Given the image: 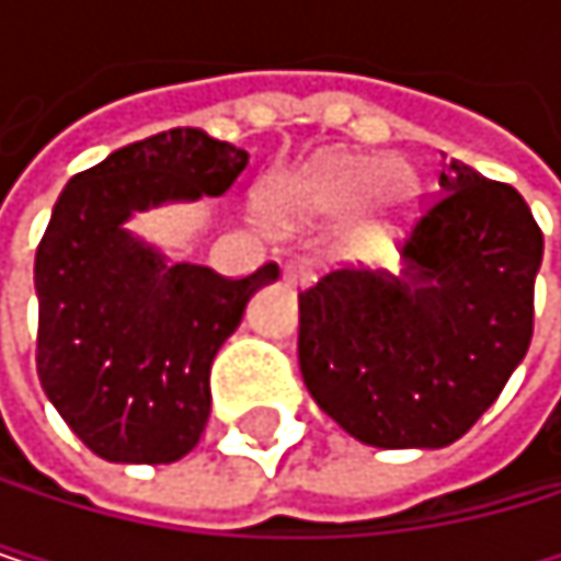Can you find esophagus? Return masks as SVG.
<instances>
[{
	"label": "esophagus",
	"instance_id": "1",
	"mask_svg": "<svg viewBox=\"0 0 561 561\" xmlns=\"http://www.w3.org/2000/svg\"><path fill=\"white\" fill-rule=\"evenodd\" d=\"M283 278H286L289 286H312V265L306 259L286 262L283 265Z\"/></svg>",
	"mask_w": 561,
	"mask_h": 561
}]
</instances>
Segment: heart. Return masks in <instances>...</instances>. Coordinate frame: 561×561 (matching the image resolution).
Returning a JSON list of instances; mask_svg holds the SVG:
<instances>
[{"mask_svg":"<svg viewBox=\"0 0 561 561\" xmlns=\"http://www.w3.org/2000/svg\"><path fill=\"white\" fill-rule=\"evenodd\" d=\"M421 174L374 150H330L268 187V215L283 228L327 225L350 211L340 252L356 262L383 259L421 205Z\"/></svg>","mask_w":561,"mask_h":561,"instance_id":"obj_1","label":"heart"}]
</instances>
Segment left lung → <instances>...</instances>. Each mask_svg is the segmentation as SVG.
<instances>
[{
	"mask_svg": "<svg viewBox=\"0 0 561 561\" xmlns=\"http://www.w3.org/2000/svg\"><path fill=\"white\" fill-rule=\"evenodd\" d=\"M403 245L400 275L336 268L299 296V370L350 437L447 447L499 400L531 343L542 231L512 184L461 161Z\"/></svg>",
	"mask_w": 561,
	"mask_h": 561,
	"instance_id": "1",
	"label": "left lung"
}]
</instances>
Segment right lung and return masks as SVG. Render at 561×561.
Segmentation results:
<instances>
[{"label": "right lung", "instance_id": "right-lung-1", "mask_svg": "<svg viewBox=\"0 0 561 561\" xmlns=\"http://www.w3.org/2000/svg\"><path fill=\"white\" fill-rule=\"evenodd\" d=\"M245 164L242 147L174 127L62 187L36 249V370L59 417L103 461L171 465L198 444L215 353L249 299L278 278L272 262L245 278L168 262L127 221L221 198Z\"/></svg>", "mask_w": 561, "mask_h": 561}]
</instances>
